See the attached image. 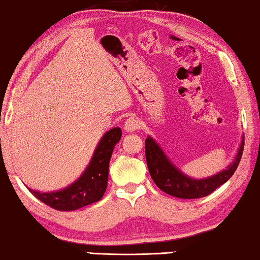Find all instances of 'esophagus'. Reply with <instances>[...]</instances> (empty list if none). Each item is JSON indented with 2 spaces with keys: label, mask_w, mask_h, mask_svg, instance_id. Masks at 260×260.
I'll use <instances>...</instances> for the list:
<instances>
[{
  "label": "esophagus",
  "mask_w": 260,
  "mask_h": 260,
  "mask_svg": "<svg viewBox=\"0 0 260 260\" xmlns=\"http://www.w3.org/2000/svg\"><path fill=\"white\" fill-rule=\"evenodd\" d=\"M138 126H139L138 121L134 117L127 118L125 123H124V130L127 131V133H134V131H136L138 129Z\"/></svg>",
  "instance_id": "esophagus-1"
}]
</instances>
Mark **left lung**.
I'll list each match as a JSON object with an SVG mask.
<instances>
[{"label":"left lung","instance_id":"left-lung-1","mask_svg":"<svg viewBox=\"0 0 260 260\" xmlns=\"http://www.w3.org/2000/svg\"><path fill=\"white\" fill-rule=\"evenodd\" d=\"M244 142H242L236 159L226 170L206 179H192L184 176L168 159L161 149L151 137L145 139V158L150 176L156 185L165 193L182 199H196L212 193L221 184L228 182L235 174L243 155Z\"/></svg>","mask_w":260,"mask_h":260}]
</instances>
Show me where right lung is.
Segmentation results:
<instances>
[{"label": "right lung", "instance_id": "1", "mask_svg": "<svg viewBox=\"0 0 260 260\" xmlns=\"http://www.w3.org/2000/svg\"><path fill=\"white\" fill-rule=\"evenodd\" d=\"M121 137L122 130L119 127L109 130L101 139L84 174L67 189L50 193L37 192L31 189L29 191L44 204L58 211H75L101 201L108 186L109 163L112 151Z\"/></svg>", "mask_w": 260, "mask_h": 260}]
</instances>
